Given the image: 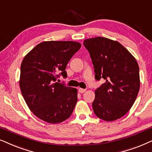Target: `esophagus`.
<instances>
[{
	"label": "esophagus",
	"mask_w": 152,
	"mask_h": 152,
	"mask_svg": "<svg viewBox=\"0 0 152 152\" xmlns=\"http://www.w3.org/2000/svg\"><path fill=\"white\" fill-rule=\"evenodd\" d=\"M86 91V89H83V88H78V92L80 93H84Z\"/></svg>",
	"instance_id": "1"
}]
</instances>
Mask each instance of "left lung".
I'll list each match as a JSON object with an SVG mask.
<instances>
[{"instance_id": "left-lung-1", "label": "left lung", "mask_w": 152, "mask_h": 152, "mask_svg": "<svg viewBox=\"0 0 152 152\" xmlns=\"http://www.w3.org/2000/svg\"><path fill=\"white\" fill-rule=\"evenodd\" d=\"M94 68L95 79L106 80L95 90V115L105 121L124 116L134 104L140 89L136 60L118 42L105 37L84 40Z\"/></svg>"}]
</instances>
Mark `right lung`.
I'll list each match as a JSON object with an SVG mask.
<instances>
[{
  "instance_id": "obj_1",
  "label": "right lung",
  "mask_w": 152,
  "mask_h": 152,
  "mask_svg": "<svg viewBox=\"0 0 152 152\" xmlns=\"http://www.w3.org/2000/svg\"><path fill=\"white\" fill-rule=\"evenodd\" d=\"M81 44L49 41L37 44L24 57L19 86L28 108L40 120L51 124L66 120L77 102V90L56 81Z\"/></svg>"
}]
</instances>
